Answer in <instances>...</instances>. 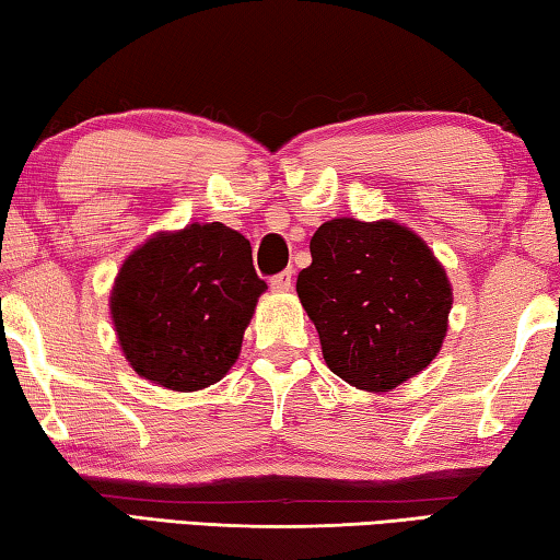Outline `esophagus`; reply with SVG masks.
<instances>
[{"label": "esophagus", "mask_w": 560, "mask_h": 560, "mask_svg": "<svg viewBox=\"0 0 560 560\" xmlns=\"http://www.w3.org/2000/svg\"><path fill=\"white\" fill-rule=\"evenodd\" d=\"M269 287H271V291H277V293L291 291V287H293V271H281V273H277V277H271Z\"/></svg>", "instance_id": "obj_1"}]
</instances>
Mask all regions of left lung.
Segmentation results:
<instances>
[{"label":"left lung","instance_id":"obj_1","mask_svg":"<svg viewBox=\"0 0 560 560\" xmlns=\"http://www.w3.org/2000/svg\"><path fill=\"white\" fill-rule=\"evenodd\" d=\"M296 291L326 365L358 390H395L432 363L447 336V271L420 234L395 220L320 224Z\"/></svg>","mask_w":560,"mask_h":560}]
</instances>
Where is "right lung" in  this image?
<instances>
[{
    "instance_id": "right-lung-1",
    "label": "right lung",
    "mask_w": 560,
    "mask_h": 560,
    "mask_svg": "<svg viewBox=\"0 0 560 560\" xmlns=\"http://www.w3.org/2000/svg\"><path fill=\"white\" fill-rule=\"evenodd\" d=\"M264 291L249 240L222 222H192L132 249L108 306L132 371L167 390L195 393L230 373Z\"/></svg>"
}]
</instances>
